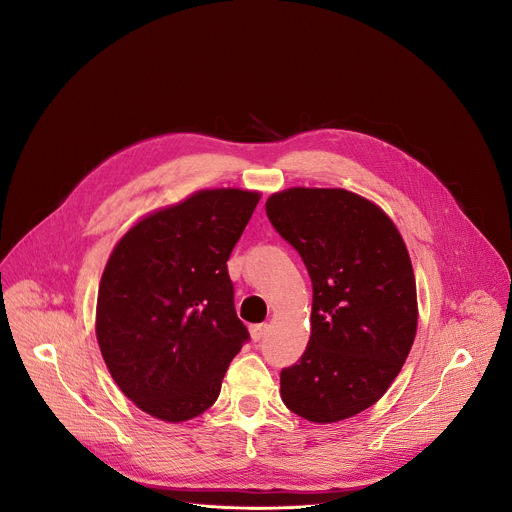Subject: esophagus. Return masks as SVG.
I'll return each instance as SVG.
<instances>
[{
    "label": "esophagus",
    "instance_id": "1",
    "mask_svg": "<svg viewBox=\"0 0 512 512\" xmlns=\"http://www.w3.org/2000/svg\"><path fill=\"white\" fill-rule=\"evenodd\" d=\"M267 332H269V324H255V326H251V338L255 342H259Z\"/></svg>",
    "mask_w": 512,
    "mask_h": 512
}]
</instances>
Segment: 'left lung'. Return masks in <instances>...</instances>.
<instances>
[{
  "mask_svg": "<svg viewBox=\"0 0 512 512\" xmlns=\"http://www.w3.org/2000/svg\"><path fill=\"white\" fill-rule=\"evenodd\" d=\"M265 210L314 287L310 342L281 371V399L312 423L354 417L387 393L415 340L405 241L381 206L344 188H287Z\"/></svg>",
  "mask_w": 512,
  "mask_h": 512,
  "instance_id": "left-lung-1",
  "label": "left lung"
}]
</instances>
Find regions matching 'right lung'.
<instances>
[{"mask_svg":"<svg viewBox=\"0 0 512 512\" xmlns=\"http://www.w3.org/2000/svg\"><path fill=\"white\" fill-rule=\"evenodd\" d=\"M259 198L257 190H198L141 216L107 259L97 342L123 395L156 419L204 413L249 338L227 261Z\"/></svg>","mask_w":512,"mask_h":512,"instance_id":"obj_1","label":"right lung"}]
</instances>
